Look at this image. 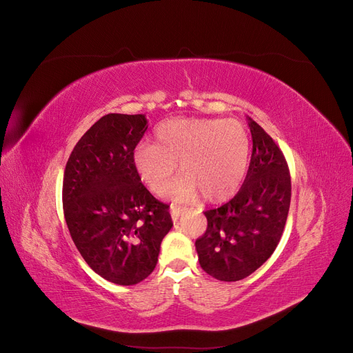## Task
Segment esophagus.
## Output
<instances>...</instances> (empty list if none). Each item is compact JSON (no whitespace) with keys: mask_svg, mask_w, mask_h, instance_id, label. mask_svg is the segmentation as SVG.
Listing matches in <instances>:
<instances>
[{"mask_svg":"<svg viewBox=\"0 0 353 353\" xmlns=\"http://www.w3.org/2000/svg\"><path fill=\"white\" fill-rule=\"evenodd\" d=\"M187 210V208H184V206H178V205H172L170 206V215H172V218H174V221H176L181 215H183V213Z\"/></svg>","mask_w":353,"mask_h":353,"instance_id":"obj_1","label":"esophagus"}]
</instances>
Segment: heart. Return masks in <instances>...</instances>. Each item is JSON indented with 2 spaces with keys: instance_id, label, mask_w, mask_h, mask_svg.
I'll list each match as a JSON object with an SVG mask.
<instances>
[{
  "instance_id": "1",
  "label": "heart",
  "mask_w": 353,
  "mask_h": 353,
  "mask_svg": "<svg viewBox=\"0 0 353 353\" xmlns=\"http://www.w3.org/2000/svg\"><path fill=\"white\" fill-rule=\"evenodd\" d=\"M157 143L138 144L134 165L153 191L162 190L174 176L178 160L184 175L165 193L176 200L194 197L199 190L209 201L234 196L248 174L250 135L236 119L176 117L160 123Z\"/></svg>"
}]
</instances>
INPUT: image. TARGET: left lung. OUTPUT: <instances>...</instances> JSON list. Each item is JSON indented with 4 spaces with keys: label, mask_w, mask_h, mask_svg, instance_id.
I'll return each instance as SVG.
<instances>
[{
    "label": "left lung",
    "mask_w": 353,
    "mask_h": 353,
    "mask_svg": "<svg viewBox=\"0 0 353 353\" xmlns=\"http://www.w3.org/2000/svg\"><path fill=\"white\" fill-rule=\"evenodd\" d=\"M253 150L239 193L205 212L206 232L196 240L203 271L221 281H239L270 259L290 209L292 181L280 147L250 117Z\"/></svg>",
    "instance_id": "left-lung-1"
}]
</instances>
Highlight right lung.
<instances>
[{"label": "right lung", "instance_id": "right-lung-1", "mask_svg": "<svg viewBox=\"0 0 353 353\" xmlns=\"http://www.w3.org/2000/svg\"><path fill=\"white\" fill-rule=\"evenodd\" d=\"M144 114L109 113L82 135L63 178V209L81 256L104 280L132 285L153 272L172 228L169 206L152 196L134 165Z\"/></svg>", "mask_w": 353, "mask_h": 353}]
</instances>
